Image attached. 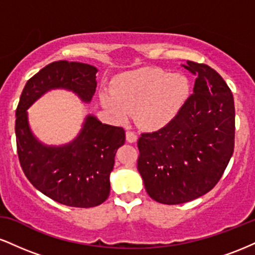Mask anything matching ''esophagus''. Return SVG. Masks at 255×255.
Segmentation results:
<instances>
[{"label": "esophagus", "mask_w": 255, "mask_h": 255, "mask_svg": "<svg viewBox=\"0 0 255 255\" xmlns=\"http://www.w3.org/2000/svg\"><path fill=\"white\" fill-rule=\"evenodd\" d=\"M126 139H127L128 142H135L137 140L136 134L131 130H127L126 131Z\"/></svg>", "instance_id": "esophagus-1"}]
</instances>
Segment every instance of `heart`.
I'll return each instance as SVG.
<instances>
[{"label":"heart","instance_id":"heart-1","mask_svg":"<svg viewBox=\"0 0 255 255\" xmlns=\"http://www.w3.org/2000/svg\"><path fill=\"white\" fill-rule=\"evenodd\" d=\"M188 92L184 75L145 68L120 75L111 92L102 93L101 102L115 118L125 120L128 114H134L140 127L157 130L171 121Z\"/></svg>","mask_w":255,"mask_h":255}]
</instances>
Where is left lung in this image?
Returning a JSON list of instances; mask_svg holds the SVG:
<instances>
[{
  "mask_svg": "<svg viewBox=\"0 0 255 255\" xmlns=\"http://www.w3.org/2000/svg\"><path fill=\"white\" fill-rule=\"evenodd\" d=\"M197 77L193 93L168 125L137 140V170L147 194L160 204L188 203L210 192L235 146V105L223 78L187 61Z\"/></svg>",
  "mask_w": 255,
  "mask_h": 255,
  "instance_id": "left-lung-1",
  "label": "left lung"
}]
</instances>
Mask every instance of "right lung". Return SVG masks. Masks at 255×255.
I'll return each instance as SVG.
<instances>
[{"mask_svg": "<svg viewBox=\"0 0 255 255\" xmlns=\"http://www.w3.org/2000/svg\"><path fill=\"white\" fill-rule=\"evenodd\" d=\"M96 73L97 68L86 63L48 64L26 83L15 113L16 150L25 176L44 195L72 207L98 206L109 197L110 172L126 131L89 115L71 144L45 146L32 135L26 110L46 91L60 87L90 102L97 87Z\"/></svg>", "mask_w": 255, "mask_h": 255, "instance_id": "1", "label": "right lung"}]
</instances>
